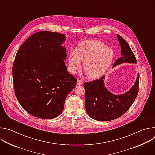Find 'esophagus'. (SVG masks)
<instances>
[{
    "instance_id": "obj_1",
    "label": "esophagus",
    "mask_w": 155,
    "mask_h": 155,
    "mask_svg": "<svg viewBox=\"0 0 155 155\" xmlns=\"http://www.w3.org/2000/svg\"><path fill=\"white\" fill-rule=\"evenodd\" d=\"M77 85H81V84H83L82 80H81L80 79H77Z\"/></svg>"
}]
</instances>
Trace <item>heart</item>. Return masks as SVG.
<instances>
[{"mask_svg": "<svg viewBox=\"0 0 155 155\" xmlns=\"http://www.w3.org/2000/svg\"><path fill=\"white\" fill-rule=\"evenodd\" d=\"M114 54L105 44L98 40H85L71 51L69 58V69L72 74L79 72L81 62L84 71L90 78L95 79L102 76L111 64Z\"/></svg>", "mask_w": 155, "mask_h": 155, "instance_id": "1", "label": "heart"}]
</instances>
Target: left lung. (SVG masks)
<instances>
[{
    "mask_svg": "<svg viewBox=\"0 0 155 155\" xmlns=\"http://www.w3.org/2000/svg\"><path fill=\"white\" fill-rule=\"evenodd\" d=\"M117 38L121 47V57L114 63L113 68L123 63H137L136 57L127 42L120 35ZM105 76L91 82H85V108L91 118L107 121L117 119L125 114L135 101L139 91V74L134 84L124 94L115 95L104 85Z\"/></svg>",
    "mask_w": 155,
    "mask_h": 155,
    "instance_id": "obj_1",
    "label": "left lung"
}]
</instances>
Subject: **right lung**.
<instances>
[{"instance_id": "add662e5", "label": "right lung", "mask_w": 155, "mask_h": 155, "mask_svg": "<svg viewBox=\"0 0 155 155\" xmlns=\"http://www.w3.org/2000/svg\"><path fill=\"white\" fill-rule=\"evenodd\" d=\"M64 34L40 31L30 36L17 51L12 69L15 96L26 112L52 119L62 112L77 79L70 74L62 44Z\"/></svg>"}]
</instances>
